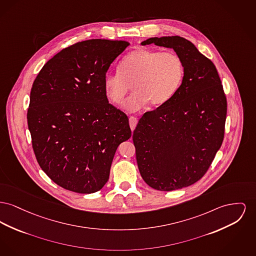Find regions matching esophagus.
Here are the masks:
<instances>
[{
	"label": "esophagus",
	"instance_id": "34e87169",
	"mask_svg": "<svg viewBox=\"0 0 256 256\" xmlns=\"http://www.w3.org/2000/svg\"><path fill=\"white\" fill-rule=\"evenodd\" d=\"M137 122H138V120H137L136 117H134V116H130V128H132V132L134 130Z\"/></svg>",
	"mask_w": 256,
	"mask_h": 256
}]
</instances>
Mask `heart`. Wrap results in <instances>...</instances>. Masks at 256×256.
I'll return each mask as SVG.
<instances>
[{"label": "heart", "instance_id": "b5f03b06", "mask_svg": "<svg viewBox=\"0 0 256 256\" xmlns=\"http://www.w3.org/2000/svg\"><path fill=\"white\" fill-rule=\"evenodd\" d=\"M184 77V64L177 53L139 48L120 60L119 72L106 74L104 86L109 100L120 104L132 85L134 92L124 106L136 111L148 102L164 106L180 89Z\"/></svg>", "mask_w": 256, "mask_h": 256}]
</instances>
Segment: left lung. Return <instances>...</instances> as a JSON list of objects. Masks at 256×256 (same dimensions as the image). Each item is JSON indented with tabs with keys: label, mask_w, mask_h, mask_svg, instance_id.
I'll return each mask as SVG.
<instances>
[{
	"label": "left lung",
	"mask_w": 256,
	"mask_h": 256,
	"mask_svg": "<svg viewBox=\"0 0 256 256\" xmlns=\"http://www.w3.org/2000/svg\"><path fill=\"white\" fill-rule=\"evenodd\" d=\"M141 44L172 48L184 64L180 89L164 106L143 114L132 136L145 182L158 190H180L206 174L222 144L226 94L214 62L190 40L173 36Z\"/></svg>",
	"instance_id": "left-lung-1"
}]
</instances>
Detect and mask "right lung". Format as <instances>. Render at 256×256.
I'll list each match as a JSON object with an SVG mask.
<instances>
[{
  "label": "right lung",
  "mask_w": 256,
  "mask_h": 256,
  "mask_svg": "<svg viewBox=\"0 0 256 256\" xmlns=\"http://www.w3.org/2000/svg\"><path fill=\"white\" fill-rule=\"evenodd\" d=\"M130 46L89 40L62 49L36 77L27 112L36 158L64 190L92 194L104 188L118 146L132 136L128 116L108 102L104 79Z\"/></svg>",
  "instance_id": "add662e5"
}]
</instances>
